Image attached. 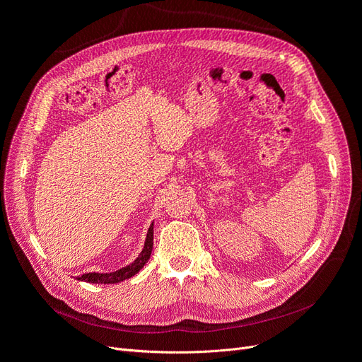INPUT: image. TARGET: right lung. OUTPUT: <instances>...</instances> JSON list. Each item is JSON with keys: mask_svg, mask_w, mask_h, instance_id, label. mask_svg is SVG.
Listing matches in <instances>:
<instances>
[{"mask_svg": "<svg viewBox=\"0 0 362 362\" xmlns=\"http://www.w3.org/2000/svg\"><path fill=\"white\" fill-rule=\"evenodd\" d=\"M152 245H154V222L151 223V226L148 229L144 249H141L139 257L133 262H131V264L119 269L116 272H112V273H96V272L84 273V275L78 276L76 279L84 281V282H90V284H117L120 281L129 279L131 276H134L136 273H139V270H141V267H144L148 262V259L151 257V252H152Z\"/></svg>", "mask_w": 362, "mask_h": 362, "instance_id": "obj_1", "label": "right lung"}]
</instances>
